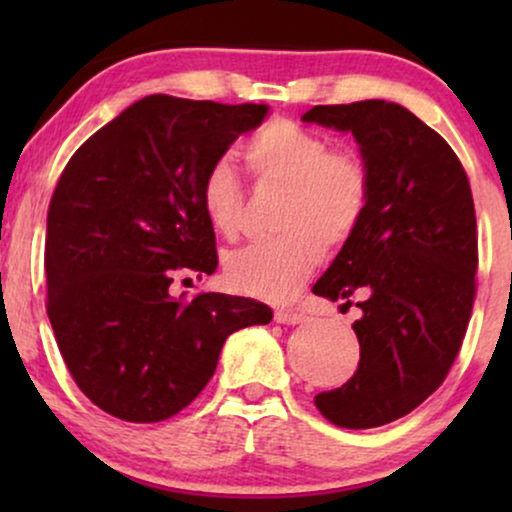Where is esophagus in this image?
Masks as SVG:
<instances>
[{"instance_id":"34e87169","label":"esophagus","mask_w":512,"mask_h":512,"mask_svg":"<svg viewBox=\"0 0 512 512\" xmlns=\"http://www.w3.org/2000/svg\"><path fill=\"white\" fill-rule=\"evenodd\" d=\"M275 321H277V324L296 326V324H303V321H307V314L300 312V310H277Z\"/></svg>"}]
</instances>
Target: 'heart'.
Instances as JSON below:
<instances>
[{
	"mask_svg": "<svg viewBox=\"0 0 512 512\" xmlns=\"http://www.w3.org/2000/svg\"><path fill=\"white\" fill-rule=\"evenodd\" d=\"M261 186L284 191L279 237L249 244L226 261L235 291L282 303L296 296L326 251L352 240L370 205V170L359 153L333 149L331 139L277 118L242 149ZM200 205L209 226L233 240L242 228V188L228 160H216L200 181Z\"/></svg>",
	"mask_w": 512,
	"mask_h": 512,
	"instance_id": "heart-1",
	"label": "heart"
}]
</instances>
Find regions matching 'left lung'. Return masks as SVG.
<instances>
[{
  "mask_svg": "<svg viewBox=\"0 0 512 512\" xmlns=\"http://www.w3.org/2000/svg\"><path fill=\"white\" fill-rule=\"evenodd\" d=\"M303 121L352 132L370 170L366 219L312 286L347 305L366 293L359 368L314 403L342 429H375L424 403L461 349L478 270L471 186L450 144L396 102L321 104Z\"/></svg>",
  "mask_w": 512,
  "mask_h": 512,
  "instance_id": "left-lung-1",
  "label": "left lung"
}]
</instances>
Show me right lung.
<instances>
[{
  "label": "right lung",
  "mask_w": 512,
  "mask_h": 512,
  "mask_svg": "<svg viewBox=\"0 0 512 512\" xmlns=\"http://www.w3.org/2000/svg\"><path fill=\"white\" fill-rule=\"evenodd\" d=\"M268 104L149 95L69 158L46 226V312L69 375L97 408L135 424L184 410L230 333L272 310L226 293L172 296L179 272L212 275L216 237L200 181Z\"/></svg>",
  "instance_id": "1"
}]
</instances>
